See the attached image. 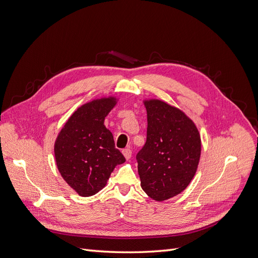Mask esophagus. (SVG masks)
<instances>
[{
  "label": "esophagus",
  "mask_w": 258,
  "mask_h": 258,
  "mask_svg": "<svg viewBox=\"0 0 258 258\" xmlns=\"http://www.w3.org/2000/svg\"><path fill=\"white\" fill-rule=\"evenodd\" d=\"M122 155L124 156V158H126V159L128 160V159H130V157H131L132 152H131L130 148H124V150H122Z\"/></svg>",
  "instance_id": "esophagus-1"
}]
</instances>
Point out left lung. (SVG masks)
Wrapping results in <instances>:
<instances>
[{
    "label": "left lung",
    "instance_id": "1",
    "mask_svg": "<svg viewBox=\"0 0 258 258\" xmlns=\"http://www.w3.org/2000/svg\"><path fill=\"white\" fill-rule=\"evenodd\" d=\"M146 142L137 154L143 190L156 201L182 192L196 173L201 140L194 121L161 100H145Z\"/></svg>",
    "mask_w": 258,
    "mask_h": 258
}]
</instances>
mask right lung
<instances>
[{"instance_id": "add662e5", "label": "right lung", "mask_w": 258, "mask_h": 258, "mask_svg": "<svg viewBox=\"0 0 258 258\" xmlns=\"http://www.w3.org/2000/svg\"><path fill=\"white\" fill-rule=\"evenodd\" d=\"M114 97L92 100L70 116L54 142V157L61 176L83 197L106 185L117 165L124 162L104 119L116 105Z\"/></svg>"}]
</instances>
